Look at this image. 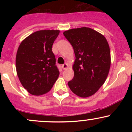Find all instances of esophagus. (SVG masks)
Listing matches in <instances>:
<instances>
[{
    "instance_id": "34e87169",
    "label": "esophagus",
    "mask_w": 132,
    "mask_h": 132,
    "mask_svg": "<svg viewBox=\"0 0 132 132\" xmlns=\"http://www.w3.org/2000/svg\"><path fill=\"white\" fill-rule=\"evenodd\" d=\"M61 67H62V70H66V69L68 67V65L66 63H65V64H62Z\"/></svg>"
}]
</instances>
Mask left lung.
Masks as SVG:
<instances>
[{"instance_id":"left-lung-1","label":"left lung","mask_w":132,"mask_h":132,"mask_svg":"<svg viewBox=\"0 0 132 132\" xmlns=\"http://www.w3.org/2000/svg\"><path fill=\"white\" fill-rule=\"evenodd\" d=\"M73 48L74 77L68 82L71 91L82 98L96 93L105 82L110 67V51L104 36L89 27L63 32Z\"/></svg>"}]
</instances>
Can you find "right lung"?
Instances as JSON below:
<instances>
[{"label":"right lung","mask_w":132,"mask_h":132,"mask_svg":"<svg viewBox=\"0 0 132 132\" xmlns=\"http://www.w3.org/2000/svg\"><path fill=\"white\" fill-rule=\"evenodd\" d=\"M59 30H42L32 33L22 41L16 56V69L21 84L32 95L50 91L59 77L53 43Z\"/></svg>","instance_id":"add662e5"}]
</instances>
